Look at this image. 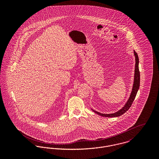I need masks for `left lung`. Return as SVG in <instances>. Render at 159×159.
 <instances>
[{"label":"left lung","instance_id":"1","mask_svg":"<svg viewBox=\"0 0 159 159\" xmlns=\"http://www.w3.org/2000/svg\"><path fill=\"white\" fill-rule=\"evenodd\" d=\"M134 54L135 56V78H134V86H133V89H132V92L131 93L130 97L129 99V100L127 101V103L125 104V105L124 106V107H123V108H122L120 110H119V111H117V113L113 114H102L100 113H98L97 111H95L94 110H93L95 113L99 114L100 116H102L103 117H117V116H120L121 115H122L123 114L125 113L127 111H128L129 110V108L131 107L135 98L136 97L137 92L139 89V83H140V73H139V67H138V64H139V59H138V54L135 51H134Z\"/></svg>","mask_w":159,"mask_h":159}]
</instances>
